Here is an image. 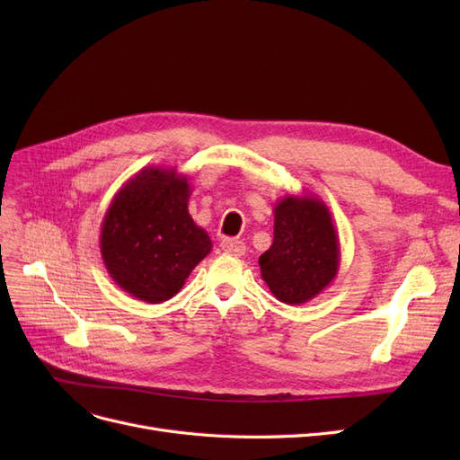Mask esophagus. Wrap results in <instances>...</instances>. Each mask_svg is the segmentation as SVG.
Segmentation results:
<instances>
[{
  "instance_id": "34e87169",
  "label": "esophagus",
  "mask_w": 460,
  "mask_h": 460,
  "mask_svg": "<svg viewBox=\"0 0 460 460\" xmlns=\"http://www.w3.org/2000/svg\"><path fill=\"white\" fill-rule=\"evenodd\" d=\"M222 250L229 255L240 257V255L246 253V244L243 243V240H236V238H224L222 240Z\"/></svg>"
}]
</instances>
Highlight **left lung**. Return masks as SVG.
Instances as JSON below:
<instances>
[{
  "instance_id": "1",
  "label": "left lung",
  "mask_w": 460,
  "mask_h": 460,
  "mask_svg": "<svg viewBox=\"0 0 460 460\" xmlns=\"http://www.w3.org/2000/svg\"><path fill=\"white\" fill-rule=\"evenodd\" d=\"M340 236L317 196H283L274 207V243L259 257L261 278L283 304L321 295L340 270Z\"/></svg>"
}]
</instances>
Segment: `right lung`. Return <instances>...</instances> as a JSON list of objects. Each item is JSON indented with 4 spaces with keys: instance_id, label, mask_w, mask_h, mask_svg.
<instances>
[{
    "instance_id": "obj_1",
    "label": "right lung",
    "mask_w": 460,
    "mask_h": 460,
    "mask_svg": "<svg viewBox=\"0 0 460 460\" xmlns=\"http://www.w3.org/2000/svg\"><path fill=\"white\" fill-rule=\"evenodd\" d=\"M188 177L143 167L115 193L101 227V253L111 279L134 298H173L210 253L205 229L188 212Z\"/></svg>"
}]
</instances>
